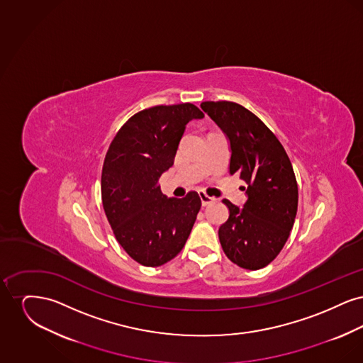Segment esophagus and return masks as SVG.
Masks as SVG:
<instances>
[{
	"label": "esophagus",
	"mask_w": 363,
	"mask_h": 363,
	"mask_svg": "<svg viewBox=\"0 0 363 363\" xmlns=\"http://www.w3.org/2000/svg\"><path fill=\"white\" fill-rule=\"evenodd\" d=\"M200 200H201V204H203V207H207L209 204H212L213 201H215V199L213 197H209L207 196L206 193H200Z\"/></svg>",
	"instance_id": "34e87169"
}]
</instances>
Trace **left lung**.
Segmentation results:
<instances>
[{
  "instance_id": "left-lung-1",
  "label": "left lung",
  "mask_w": 363,
  "mask_h": 363,
  "mask_svg": "<svg viewBox=\"0 0 363 363\" xmlns=\"http://www.w3.org/2000/svg\"><path fill=\"white\" fill-rule=\"evenodd\" d=\"M200 107L228 141L230 174L247 185L242 207L223 200L230 215L219 227V241L238 267L264 268L283 249L295 220L298 186L291 162L277 136L241 104L203 102Z\"/></svg>"
}]
</instances>
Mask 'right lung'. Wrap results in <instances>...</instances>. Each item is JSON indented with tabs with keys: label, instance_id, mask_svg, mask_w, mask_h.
I'll return each mask as SVG.
<instances>
[{
	"label": "right lung",
	"instance_id": "add662e5",
	"mask_svg": "<svg viewBox=\"0 0 363 363\" xmlns=\"http://www.w3.org/2000/svg\"><path fill=\"white\" fill-rule=\"evenodd\" d=\"M204 118L194 104L155 106L135 114L111 141L102 170L107 220L123 250L159 267L185 246L201 207L200 196L166 197L159 178L174 163L186 123Z\"/></svg>",
	"mask_w": 363,
	"mask_h": 363
}]
</instances>
